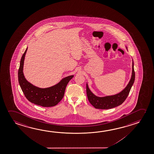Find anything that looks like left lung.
<instances>
[{
	"label": "left lung",
	"mask_w": 154,
	"mask_h": 154,
	"mask_svg": "<svg viewBox=\"0 0 154 154\" xmlns=\"http://www.w3.org/2000/svg\"><path fill=\"white\" fill-rule=\"evenodd\" d=\"M126 48L127 49V47H126ZM135 77V74L134 69L133 60L131 78L127 85L120 92L112 96L98 97L92 92L88 88V84L86 83V93L88 101L96 109H112L124 103L128 96L129 93L134 83Z\"/></svg>",
	"instance_id": "left-lung-1"
}]
</instances>
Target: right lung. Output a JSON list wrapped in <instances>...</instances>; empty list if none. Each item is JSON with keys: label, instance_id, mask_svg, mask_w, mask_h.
I'll use <instances>...</instances> for the list:
<instances>
[{"label": "right lung", "instance_id": "add662e5", "mask_svg": "<svg viewBox=\"0 0 154 154\" xmlns=\"http://www.w3.org/2000/svg\"><path fill=\"white\" fill-rule=\"evenodd\" d=\"M27 51V48L21 57L18 70V81L23 93L29 101L36 105L47 107L55 106L63 98L66 86L73 75L64 77L55 85L47 88H40L33 85L26 80L23 72Z\"/></svg>", "mask_w": 154, "mask_h": 154}]
</instances>
